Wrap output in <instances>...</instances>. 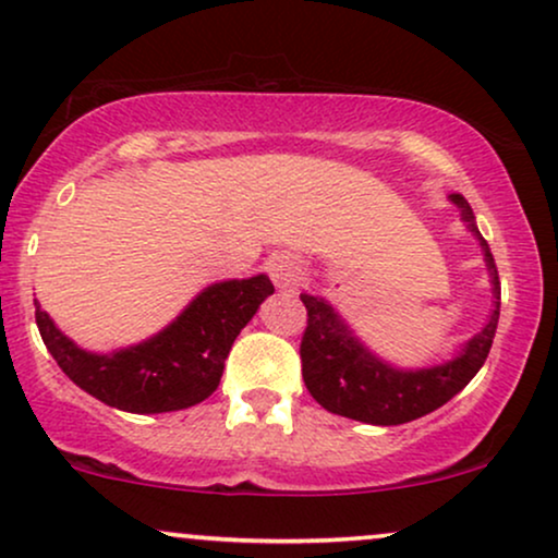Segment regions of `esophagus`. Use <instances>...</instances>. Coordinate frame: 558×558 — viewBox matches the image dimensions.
Returning a JSON list of instances; mask_svg holds the SVG:
<instances>
[{
  "mask_svg": "<svg viewBox=\"0 0 558 558\" xmlns=\"http://www.w3.org/2000/svg\"><path fill=\"white\" fill-rule=\"evenodd\" d=\"M268 274L279 290H292L300 281V264L290 253H277V256L268 258Z\"/></svg>",
  "mask_w": 558,
  "mask_h": 558,
  "instance_id": "obj_1",
  "label": "esophagus"
}]
</instances>
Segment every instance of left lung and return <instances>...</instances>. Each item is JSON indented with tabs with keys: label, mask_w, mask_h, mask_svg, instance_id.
I'll use <instances>...</instances> for the list:
<instances>
[{
	"label": "left lung",
	"mask_w": 558,
	"mask_h": 558,
	"mask_svg": "<svg viewBox=\"0 0 558 558\" xmlns=\"http://www.w3.org/2000/svg\"><path fill=\"white\" fill-rule=\"evenodd\" d=\"M450 202L458 206L460 219L476 235L484 251L494 294L489 320L473 339L463 343L452 360L432 367L398 369L356 339L331 302L302 292L300 300L307 307V328L300 343L302 380L315 401L331 414L377 426L414 422L458 396L484 367L499 323V274L489 243L481 238L471 204L460 194H452Z\"/></svg>",
	"instance_id": "1"
}]
</instances>
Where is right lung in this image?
<instances>
[{
  "label": "right lung",
  "instance_id": "add662e5",
  "mask_svg": "<svg viewBox=\"0 0 558 558\" xmlns=\"http://www.w3.org/2000/svg\"><path fill=\"white\" fill-rule=\"evenodd\" d=\"M274 284L266 274L209 284L160 333L111 354L85 352L40 311V339L64 375L85 393L129 414H165L202 403L222 380L232 341Z\"/></svg>",
  "mask_w": 558,
  "mask_h": 558
}]
</instances>
